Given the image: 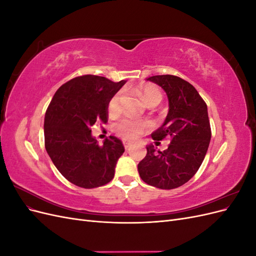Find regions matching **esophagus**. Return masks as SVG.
I'll return each mask as SVG.
<instances>
[{
    "mask_svg": "<svg viewBox=\"0 0 256 256\" xmlns=\"http://www.w3.org/2000/svg\"><path fill=\"white\" fill-rule=\"evenodd\" d=\"M122 144H124V146H125V148H126V150H127V148H129V147H130L131 145H132V143L129 142V141H124V142H122Z\"/></svg>",
    "mask_w": 256,
    "mask_h": 256,
    "instance_id": "34e87169",
    "label": "esophagus"
}]
</instances>
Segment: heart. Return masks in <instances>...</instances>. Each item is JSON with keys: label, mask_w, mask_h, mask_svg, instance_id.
Listing matches in <instances>:
<instances>
[{"label": "heart", "mask_w": 256, "mask_h": 256, "mask_svg": "<svg viewBox=\"0 0 256 256\" xmlns=\"http://www.w3.org/2000/svg\"><path fill=\"white\" fill-rule=\"evenodd\" d=\"M140 95L144 102L148 106H157L162 99L160 90L154 86H145L140 90ZM120 92H118L114 94L109 102V111L111 113L118 112L120 109ZM148 122L138 120L130 118H124L115 124V132L118 136L127 140H134L138 136L142 134L145 130L148 129Z\"/></svg>", "instance_id": "heart-1"}]
</instances>
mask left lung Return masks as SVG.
I'll return each mask as SVG.
<instances>
[{"label":"left lung","instance_id":"8db88e82","mask_svg":"<svg viewBox=\"0 0 256 256\" xmlns=\"http://www.w3.org/2000/svg\"><path fill=\"white\" fill-rule=\"evenodd\" d=\"M164 88L168 100L164 122L152 134V140L172 141L164 150L152 144L138 164L142 180L159 189H175L190 180L205 158L212 138L207 106L189 82L171 74L147 79Z\"/></svg>","mask_w":256,"mask_h":256}]
</instances>
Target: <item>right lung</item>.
Instances as JSON below:
<instances>
[{"label":"right lung","mask_w":256,"mask_h":256,"mask_svg":"<svg viewBox=\"0 0 256 256\" xmlns=\"http://www.w3.org/2000/svg\"><path fill=\"white\" fill-rule=\"evenodd\" d=\"M125 83L92 74L76 76L56 90L46 112V150L58 172L78 187L92 189L113 180L125 147L113 136L99 145L90 128L96 122H108L110 99Z\"/></svg>","instance_id":"obj_1"}]
</instances>
